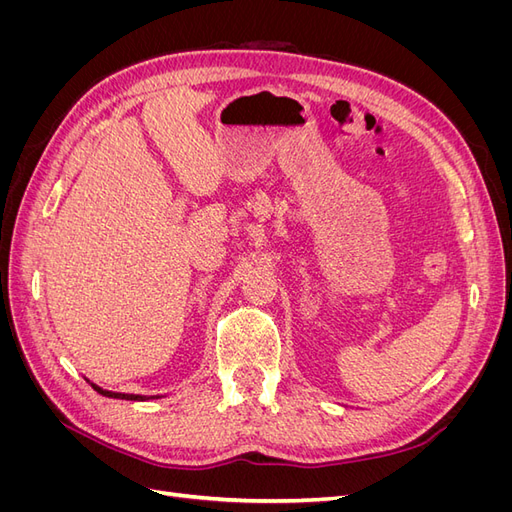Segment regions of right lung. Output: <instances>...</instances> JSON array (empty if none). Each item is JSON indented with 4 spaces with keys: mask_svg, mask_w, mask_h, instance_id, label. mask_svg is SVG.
Returning <instances> with one entry per match:
<instances>
[{
    "mask_svg": "<svg viewBox=\"0 0 512 512\" xmlns=\"http://www.w3.org/2000/svg\"><path fill=\"white\" fill-rule=\"evenodd\" d=\"M87 380V378H85ZM89 382V380H87ZM91 384V389L94 391H98L100 395H104V397H111V399H128V401H147V399H158L160 395H132V393H115V391H106V389H102V386H98V384H94V382H89Z\"/></svg>",
    "mask_w": 512,
    "mask_h": 512,
    "instance_id": "1",
    "label": "right lung"
}]
</instances>
